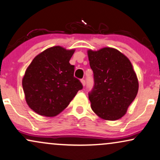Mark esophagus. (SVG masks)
I'll return each mask as SVG.
<instances>
[{"instance_id":"obj_1","label":"esophagus","mask_w":160,"mask_h":160,"mask_svg":"<svg viewBox=\"0 0 160 160\" xmlns=\"http://www.w3.org/2000/svg\"><path fill=\"white\" fill-rule=\"evenodd\" d=\"M81 83H82V85L83 86H86V80H83V79H82V80H81Z\"/></svg>"}]
</instances>
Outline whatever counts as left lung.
<instances>
[{
    "label": "left lung",
    "instance_id": "1",
    "mask_svg": "<svg viewBox=\"0 0 160 160\" xmlns=\"http://www.w3.org/2000/svg\"><path fill=\"white\" fill-rule=\"evenodd\" d=\"M87 53L94 79V88L88 94L92 111L105 120L122 118L139 89L132 64L114 48L89 49Z\"/></svg>",
    "mask_w": 160,
    "mask_h": 160
}]
</instances>
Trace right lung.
I'll list each match as a JSON object with an SVG mask.
<instances>
[{
    "label": "right lung",
    "mask_w": 160,
    "mask_h": 160,
    "mask_svg": "<svg viewBox=\"0 0 160 160\" xmlns=\"http://www.w3.org/2000/svg\"><path fill=\"white\" fill-rule=\"evenodd\" d=\"M75 49L60 46L38 54L26 68L22 86L26 103L37 114L54 117L68 106L82 86L69 60Z\"/></svg>",
    "instance_id": "right-lung-1"
}]
</instances>
